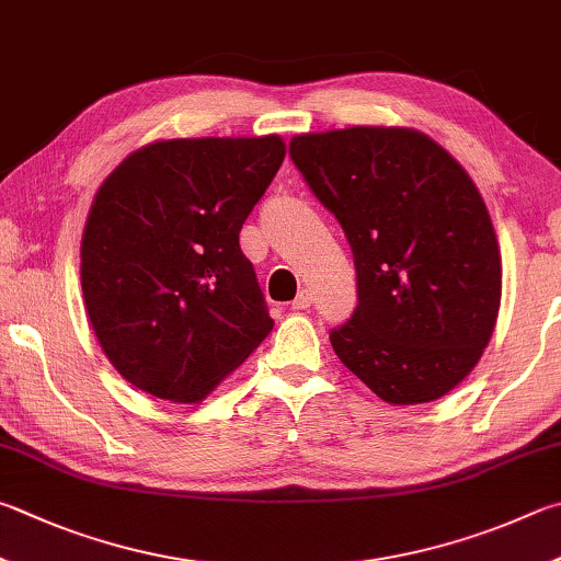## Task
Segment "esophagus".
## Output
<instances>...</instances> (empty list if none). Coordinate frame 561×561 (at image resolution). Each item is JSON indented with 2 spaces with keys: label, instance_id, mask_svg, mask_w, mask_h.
<instances>
[{
  "label": "esophagus",
  "instance_id": "34e87169",
  "mask_svg": "<svg viewBox=\"0 0 561 561\" xmlns=\"http://www.w3.org/2000/svg\"><path fill=\"white\" fill-rule=\"evenodd\" d=\"M311 304H313V294H311L309 289H301L299 297L291 301V307H294V309H309Z\"/></svg>",
  "mask_w": 561,
  "mask_h": 561
}]
</instances>
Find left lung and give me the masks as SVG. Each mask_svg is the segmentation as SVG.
<instances>
[{
  "mask_svg": "<svg viewBox=\"0 0 561 561\" xmlns=\"http://www.w3.org/2000/svg\"><path fill=\"white\" fill-rule=\"evenodd\" d=\"M289 154L353 250L358 307L331 331L335 355L394 407L451 392L481 360L503 294L473 179L412 127L307 131Z\"/></svg>",
  "mask_w": 561,
  "mask_h": 561,
  "instance_id": "obj_1",
  "label": "left lung"
}]
</instances>
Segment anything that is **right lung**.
I'll return each instance as SVG.
<instances>
[{"mask_svg":"<svg viewBox=\"0 0 561 561\" xmlns=\"http://www.w3.org/2000/svg\"><path fill=\"white\" fill-rule=\"evenodd\" d=\"M279 135L159 139L100 183L80 240L90 325L122 378L193 404L267 339L240 228L277 174Z\"/></svg>","mask_w":561,"mask_h":561,"instance_id":"right-lung-1","label":"right lung"}]
</instances>
